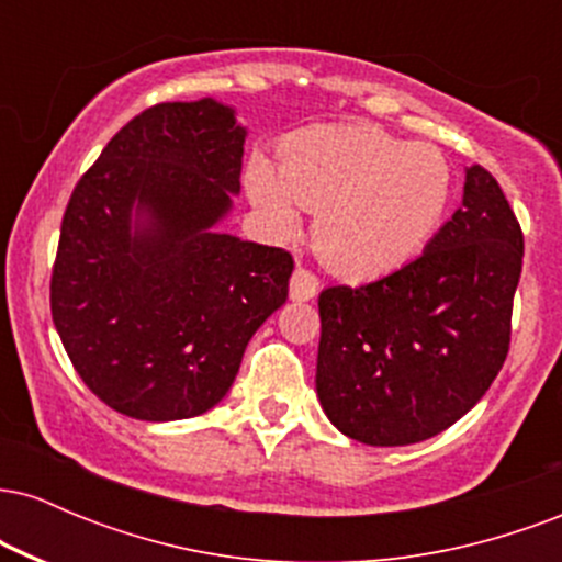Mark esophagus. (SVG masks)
I'll use <instances>...</instances> for the list:
<instances>
[{
    "label": "esophagus",
    "mask_w": 562,
    "mask_h": 562,
    "mask_svg": "<svg viewBox=\"0 0 562 562\" xmlns=\"http://www.w3.org/2000/svg\"><path fill=\"white\" fill-rule=\"evenodd\" d=\"M319 293V280L317 274L308 272L306 267H299L290 277V295H293L295 301H308L314 299V295Z\"/></svg>",
    "instance_id": "34e87169"
}]
</instances>
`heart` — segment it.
<instances>
[{
    "label": "heart",
    "mask_w": 562,
    "mask_h": 562,
    "mask_svg": "<svg viewBox=\"0 0 562 562\" xmlns=\"http://www.w3.org/2000/svg\"><path fill=\"white\" fill-rule=\"evenodd\" d=\"M280 169L250 166V200L280 229L295 227L299 205L319 211V259L348 280H378L417 259L451 195L436 147L370 126L303 128L282 145Z\"/></svg>",
    "instance_id": "1"
}]
</instances>
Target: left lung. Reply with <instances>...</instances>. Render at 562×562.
Wrapping results in <instances>:
<instances>
[{"instance_id": "obj_1", "label": "left lung", "mask_w": 562, "mask_h": 562, "mask_svg": "<svg viewBox=\"0 0 562 562\" xmlns=\"http://www.w3.org/2000/svg\"><path fill=\"white\" fill-rule=\"evenodd\" d=\"M524 232L483 166L417 259L319 293L317 393L340 434L404 447L441 434L494 383L513 335Z\"/></svg>"}]
</instances>
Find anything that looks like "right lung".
I'll list each match as a JSON object with an SVG mask.
<instances>
[{
    "instance_id": "right-lung-1",
    "label": "right lung",
    "mask_w": 562,
    "mask_h": 562,
    "mask_svg": "<svg viewBox=\"0 0 562 562\" xmlns=\"http://www.w3.org/2000/svg\"><path fill=\"white\" fill-rule=\"evenodd\" d=\"M243 145L222 102H160L70 192L53 322L87 389L121 415L166 423L209 412L288 299L285 248L214 229L240 192Z\"/></svg>"
}]
</instances>
